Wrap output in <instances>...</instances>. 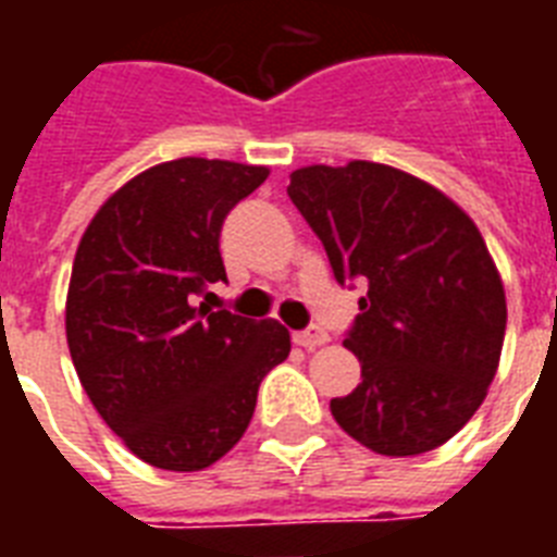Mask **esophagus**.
I'll use <instances>...</instances> for the list:
<instances>
[{
  "instance_id": "1",
  "label": "esophagus",
  "mask_w": 557,
  "mask_h": 557,
  "mask_svg": "<svg viewBox=\"0 0 557 557\" xmlns=\"http://www.w3.org/2000/svg\"><path fill=\"white\" fill-rule=\"evenodd\" d=\"M326 341H330V335H326V330H321V326H309V330L304 332H295L297 347L314 349V347H323Z\"/></svg>"
}]
</instances>
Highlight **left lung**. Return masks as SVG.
Instances as JSON below:
<instances>
[{"mask_svg": "<svg viewBox=\"0 0 557 557\" xmlns=\"http://www.w3.org/2000/svg\"><path fill=\"white\" fill-rule=\"evenodd\" d=\"M288 199L341 286H367L344 338L361 384L332 398L335 422L384 457L440 448L483 405L506 335V292L476 225L428 182L372 161L295 170Z\"/></svg>", "mask_w": 557, "mask_h": 557, "instance_id": "left-lung-1", "label": "left lung"}]
</instances>
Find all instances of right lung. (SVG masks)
I'll use <instances>...</instances> for the list:
<instances>
[{"label":"right lung","mask_w":557,"mask_h":557,"mask_svg":"<svg viewBox=\"0 0 557 557\" xmlns=\"http://www.w3.org/2000/svg\"><path fill=\"white\" fill-rule=\"evenodd\" d=\"M269 168L178 159L112 193L74 253L65 338L103 422L135 457L201 471L243 440L265 372L292 341L277 321L210 312L225 283L219 231Z\"/></svg>","instance_id":"add662e5"}]
</instances>
